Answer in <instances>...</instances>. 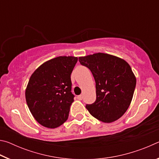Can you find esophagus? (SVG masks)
I'll use <instances>...</instances> for the list:
<instances>
[{"instance_id": "obj_1", "label": "esophagus", "mask_w": 159, "mask_h": 159, "mask_svg": "<svg viewBox=\"0 0 159 159\" xmlns=\"http://www.w3.org/2000/svg\"><path fill=\"white\" fill-rule=\"evenodd\" d=\"M77 99H79V100H82L83 99V95H80L77 97Z\"/></svg>"}]
</instances>
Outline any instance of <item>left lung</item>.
Listing matches in <instances>:
<instances>
[{
  "mask_svg": "<svg viewBox=\"0 0 159 159\" xmlns=\"http://www.w3.org/2000/svg\"><path fill=\"white\" fill-rule=\"evenodd\" d=\"M96 83V100L86 104L90 114L104 123L118 120L127 111L133 99L136 78L127 61L106 53L80 57Z\"/></svg>",
  "mask_w": 159,
  "mask_h": 159,
  "instance_id": "obj_1",
  "label": "left lung"
}]
</instances>
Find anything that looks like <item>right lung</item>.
Returning <instances> with one entry per match:
<instances>
[{"label": "right lung", "instance_id": "right-lung-1", "mask_svg": "<svg viewBox=\"0 0 159 159\" xmlns=\"http://www.w3.org/2000/svg\"><path fill=\"white\" fill-rule=\"evenodd\" d=\"M78 57L60 56L36 69L26 86L25 97L36 121L48 128H57L68 118L74 102L71 74Z\"/></svg>", "mask_w": 159, "mask_h": 159}]
</instances>
